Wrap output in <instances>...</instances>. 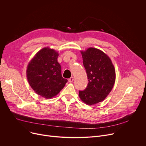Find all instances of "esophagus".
I'll return each mask as SVG.
<instances>
[{
	"mask_svg": "<svg viewBox=\"0 0 146 146\" xmlns=\"http://www.w3.org/2000/svg\"><path fill=\"white\" fill-rule=\"evenodd\" d=\"M73 81H74V77H71L70 78L68 79V81H69L70 82H73Z\"/></svg>",
	"mask_w": 146,
	"mask_h": 146,
	"instance_id": "1",
	"label": "esophagus"
}]
</instances>
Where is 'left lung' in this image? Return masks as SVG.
<instances>
[{
	"mask_svg": "<svg viewBox=\"0 0 146 146\" xmlns=\"http://www.w3.org/2000/svg\"><path fill=\"white\" fill-rule=\"evenodd\" d=\"M81 54L88 83L84 90L79 91V96L85 104H96L103 101L112 90L115 69L110 58L98 49L90 48Z\"/></svg>",
	"mask_w": 146,
	"mask_h": 146,
	"instance_id": "obj_1",
	"label": "left lung"
}]
</instances>
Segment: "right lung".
<instances>
[{
	"instance_id": "right-lung-1",
	"label": "right lung",
	"mask_w": 146,
	"mask_h": 146,
	"mask_svg": "<svg viewBox=\"0 0 146 146\" xmlns=\"http://www.w3.org/2000/svg\"><path fill=\"white\" fill-rule=\"evenodd\" d=\"M58 56L55 50L43 48L28 65L27 75L30 86L43 97L50 98L55 96L68 81L62 76Z\"/></svg>"
}]
</instances>
